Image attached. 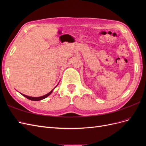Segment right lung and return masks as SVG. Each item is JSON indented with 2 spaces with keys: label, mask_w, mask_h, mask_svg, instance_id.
Returning a JSON list of instances; mask_svg holds the SVG:
<instances>
[{
  "label": "right lung",
  "mask_w": 146,
  "mask_h": 146,
  "mask_svg": "<svg viewBox=\"0 0 146 146\" xmlns=\"http://www.w3.org/2000/svg\"><path fill=\"white\" fill-rule=\"evenodd\" d=\"M57 85H56V86H57ZM55 88H56V87H55ZM53 90H52L50 92H48V94H46V95H44V96H41V97H31V96H26V95L23 94H22V93H21V94L22 95H23V96L25 97L26 98L29 99V100H33V101H39V100H42V99H45V98H47V97H48V96L50 95V94L52 92Z\"/></svg>",
  "instance_id": "obj_1"
}]
</instances>
